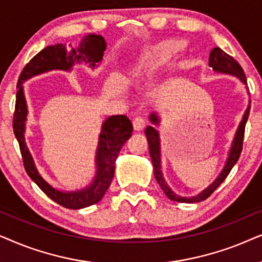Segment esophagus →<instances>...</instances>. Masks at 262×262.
Listing matches in <instances>:
<instances>
[{
    "label": "esophagus",
    "mask_w": 262,
    "mask_h": 262,
    "mask_svg": "<svg viewBox=\"0 0 262 262\" xmlns=\"http://www.w3.org/2000/svg\"><path fill=\"white\" fill-rule=\"evenodd\" d=\"M146 125V120L142 116H137L133 118V127L135 130H141Z\"/></svg>",
    "instance_id": "obj_1"
}]
</instances>
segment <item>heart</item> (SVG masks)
<instances>
[{
	"instance_id": "obj_1",
	"label": "heart",
	"mask_w": 262,
	"mask_h": 262,
	"mask_svg": "<svg viewBox=\"0 0 262 262\" xmlns=\"http://www.w3.org/2000/svg\"><path fill=\"white\" fill-rule=\"evenodd\" d=\"M183 41L176 38L162 40L148 48L132 68V75L137 81H146L157 74L160 67L167 63L183 49Z\"/></svg>"
}]
</instances>
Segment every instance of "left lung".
Returning a JSON list of instances; mask_svg holds the SVG:
<instances>
[{"mask_svg": "<svg viewBox=\"0 0 262 262\" xmlns=\"http://www.w3.org/2000/svg\"><path fill=\"white\" fill-rule=\"evenodd\" d=\"M210 67L213 68L215 72L228 73V74L236 75L237 78L242 80V82L247 83L246 74L238 62H237L233 57H231V56L226 54L225 51H223L221 48H214L213 50L211 51ZM249 111H250V105H248V107H247L246 113L243 115L242 121H241L239 123V127L237 129L235 139H233V142H232V147L230 149V153H229L228 162H226L224 169H223V171L221 172V175L215 179L214 182L212 183L210 187L206 188L204 191H201L200 194L193 198H181L177 194L173 193V191L170 189V187L167 186V183L165 182V180H164L163 177L162 170H160V145H159L158 132H157L152 125H148V127L145 129V135L148 141L149 156H151V159L153 163V171H155L156 181L160 186V188H162L164 194H165L170 200L177 201V202H200L202 200H206V199L210 196V195L213 193L219 186H221L223 181L226 179V176H228L230 171H231L233 165H235L236 162L239 158L241 152H242L243 139H245V129H246L247 120H248V116H249ZM149 120H151L153 124L159 123V120L156 114H152L151 116H149Z\"/></svg>", "mask_w": 262, "mask_h": 262, "instance_id": "left-lung-1", "label": "left lung"}]
</instances>
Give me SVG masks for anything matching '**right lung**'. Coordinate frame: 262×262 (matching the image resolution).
<instances>
[{
	"label": "right lung",
	"instance_id": "add662e5",
	"mask_svg": "<svg viewBox=\"0 0 262 262\" xmlns=\"http://www.w3.org/2000/svg\"><path fill=\"white\" fill-rule=\"evenodd\" d=\"M106 43L102 36L89 34L83 38L76 49H66L63 44L50 45L43 49L34 56L29 63L24 67L21 74L17 80V92L15 100V110L13 115V130L19 142L24 166L30 179L58 205L69 210L89 207L102 200L115 173V160L120 153L122 146L132 137L133 124L124 115L110 116L103 123L102 133L99 135L98 148H97V175L90 187L82 190L63 193L51 187L43 177L39 175L34 165L32 156L27 148L24 133H25V121L27 116V106L24 97L21 83L33 75L51 71H71L75 63H87L89 67H96L97 62L102 61L105 51Z\"/></svg>",
	"mask_w": 262,
	"mask_h": 262
}]
</instances>
